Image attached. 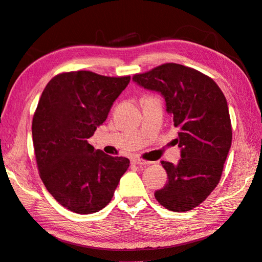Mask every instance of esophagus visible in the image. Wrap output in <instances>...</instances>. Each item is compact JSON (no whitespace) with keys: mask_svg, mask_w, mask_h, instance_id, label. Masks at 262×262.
Segmentation results:
<instances>
[{"mask_svg":"<svg viewBox=\"0 0 262 262\" xmlns=\"http://www.w3.org/2000/svg\"><path fill=\"white\" fill-rule=\"evenodd\" d=\"M130 161H132V164H134V165H149L150 164L149 161L143 160L141 158H133Z\"/></svg>","mask_w":262,"mask_h":262,"instance_id":"esophagus-1","label":"esophagus"}]
</instances>
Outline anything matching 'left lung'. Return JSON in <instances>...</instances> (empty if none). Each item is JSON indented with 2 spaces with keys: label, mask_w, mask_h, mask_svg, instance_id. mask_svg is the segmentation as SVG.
I'll return each mask as SVG.
<instances>
[{
  "label": "left lung",
  "mask_w": 262,
  "mask_h": 262,
  "mask_svg": "<svg viewBox=\"0 0 262 262\" xmlns=\"http://www.w3.org/2000/svg\"><path fill=\"white\" fill-rule=\"evenodd\" d=\"M133 80L163 95L166 110L179 130L181 159L177 165L161 161L168 181L155 197L169 211L192 210L215 189L231 146L225 95L210 77L175 63L134 74Z\"/></svg>",
  "instance_id": "1"
}]
</instances>
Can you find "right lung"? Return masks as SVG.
<instances>
[{
    "mask_svg": "<svg viewBox=\"0 0 262 262\" xmlns=\"http://www.w3.org/2000/svg\"><path fill=\"white\" fill-rule=\"evenodd\" d=\"M129 81V75L64 72L41 95L32 122L39 174L51 196L74 213L105 207L129 167L128 158L108 156L88 143Z\"/></svg>",
    "mask_w": 262,
    "mask_h": 262,
    "instance_id": "right-lung-1",
    "label": "right lung"
}]
</instances>
